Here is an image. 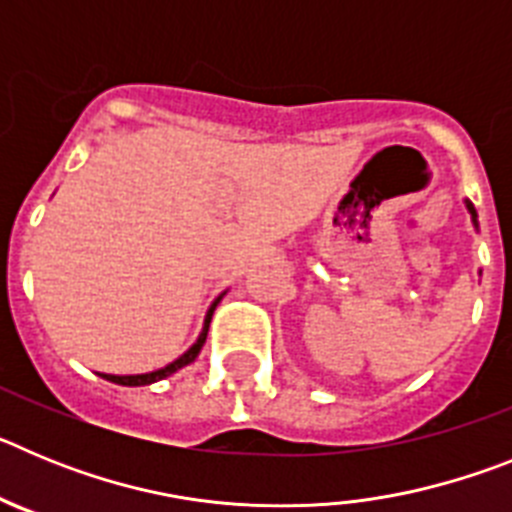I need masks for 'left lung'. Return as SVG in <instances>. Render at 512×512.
Returning a JSON list of instances; mask_svg holds the SVG:
<instances>
[{"mask_svg": "<svg viewBox=\"0 0 512 512\" xmlns=\"http://www.w3.org/2000/svg\"><path fill=\"white\" fill-rule=\"evenodd\" d=\"M467 207H469V212H472V217H474V223H477V212H474V207H472V205H469V202H467Z\"/></svg>", "mask_w": 512, "mask_h": 512, "instance_id": "obj_1", "label": "left lung"}]
</instances>
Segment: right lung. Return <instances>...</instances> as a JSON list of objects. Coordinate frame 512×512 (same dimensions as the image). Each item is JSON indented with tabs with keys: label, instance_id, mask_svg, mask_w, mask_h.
<instances>
[{
	"label": "right lung",
	"instance_id": "add662e5",
	"mask_svg": "<svg viewBox=\"0 0 512 512\" xmlns=\"http://www.w3.org/2000/svg\"><path fill=\"white\" fill-rule=\"evenodd\" d=\"M217 302H220V297H217V300L212 302L210 312H207L205 328H202V333H200V338H197V343H194V346L189 348L187 354L179 356V359H176L174 364L164 366V369H158V372H151V374H130V377H115V374H99V377H104V379H107V382L122 384V387H143V384H153V382H158V379H166V377H169V374H174L176 369H182V366L192 364V361L197 359V354H200V351H202V346H205V341H207V328H210L212 312H215Z\"/></svg>",
	"mask_w": 512,
	"mask_h": 512
}]
</instances>
